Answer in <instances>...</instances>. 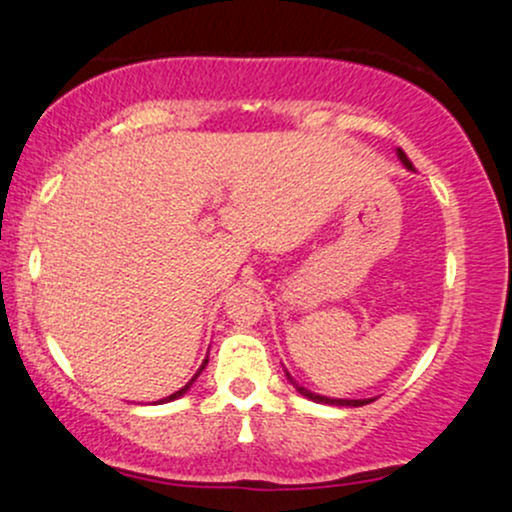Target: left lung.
<instances>
[{
    "mask_svg": "<svg viewBox=\"0 0 512 512\" xmlns=\"http://www.w3.org/2000/svg\"><path fill=\"white\" fill-rule=\"evenodd\" d=\"M398 160H401L403 165L408 167V170H413V162L408 160L406 153H403L401 148H398ZM286 379H289L291 384H294V389L299 391L301 396L311 398V401H316V403H328V406H350V408H359V406H367V403L376 401V398H328V396H320V393H313V391L303 389V386L296 384V379H294V376H291L289 372H286Z\"/></svg>",
    "mask_w": 512,
    "mask_h": 512,
    "instance_id": "left-lung-1",
    "label": "left lung"
}]
</instances>
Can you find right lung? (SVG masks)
I'll return each mask as SVG.
<instances>
[{
  "label": "right lung",
  "instance_id": "1",
  "mask_svg": "<svg viewBox=\"0 0 512 512\" xmlns=\"http://www.w3.org/2000/svg\"><path fill=\"white\" fill-rule=\"evenodd\" d=\"M206 364H209V359H204V362H201V367H199V372H196L194 376H192V381H187V384H184L182 386V389H179V391H174L172 393V396H167V398H162V401H157V403H167V401H174V398H179V396H184V393H187L189 389H192V384H194V381H196V376H199L201 372H204V369H206Z\"/></svg>",
  "mask_w": 512,
  "mask_h": 512
}]
</instances>
